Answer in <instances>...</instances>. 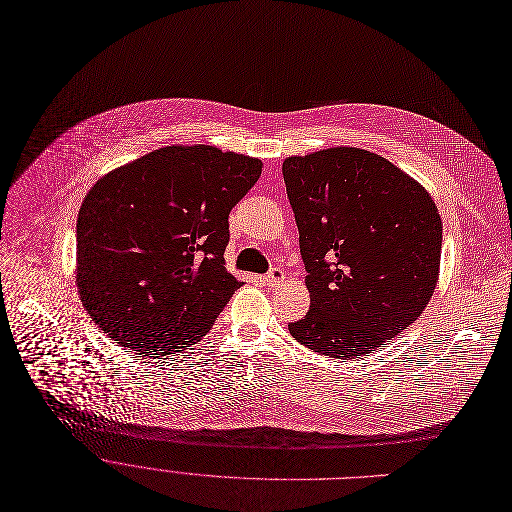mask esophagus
Listing matches in <instances>:
<instances>
[{
	"mask_svg": "<svg viewBox=\"0 0 512 512\" xmlns=\"http://www.w3.org/2000/svg\"><path fill=\"white\" fill-rule=\"evenodd\" d=\"M264 284H268V286H278V284H282V280H284V270L282 268H272L264 278Z\"/></svg>",
	"mask_w": 512,
	"mask_h": 512,
	"instance_id": "obj_1",
	"label": "esophagus"
}]
</instances>
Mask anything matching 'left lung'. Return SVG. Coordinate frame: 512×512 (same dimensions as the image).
I'll use <instances>...</instances> for the list:
<instances>
[{
  "instance_id": "8db88e82",
  "label": "left lung",
  "mask_w": 512,
  "mask_h": 512,
  "mask_svg": "<svg viewBox=\"0 0 512 512\" xmlns=\"http://www.w3.org/2000/svg\"><path fill=\"white\" fill-rule=\"evenodd\" d=\"M311 309L288 325L304 347L359 357L410 327L440 270L430 193L387 159L335 147L282 163Z\"/></svg>"
}]
</instances>
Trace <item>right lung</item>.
Listing matches in <instances>:
<instances>
[{"mask_svg": "<svg viewBox=\"0 0 512 512\" xmlns=\"http://www.w3.org/2000/svg\"><path fill=\"white\" fill-rule=\"evenodd\" d=\"M260 171L246 155L175 145L98 179L76 224V284L98 329L145 357L201 341L242 286L224 266L228 218Z\"/></svg>", "mask_w": 512, "mask_h": 512, "instance_id": "1", "label": "right lung"}]
</instances>
